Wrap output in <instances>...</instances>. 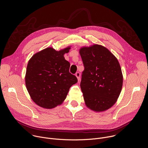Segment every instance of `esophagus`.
<instances>
[{
  "label": "esophagus",
  "instance_id": "esophagus-1",
  "mask_svg": "<svg viewBox=\"0 0 148 148\" xmlns=\"http://www.w3.org/2000/svg\"><path fill=\"white\" fill-rule=\"evenodd\" d=\"M75 76L77 77V78L78 80V81H79V79H80V73H78V72L76 73H75Z\"/></svg>",
  "mask_w": 148,
  "mask_h": 148
}]
</instances>
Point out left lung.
I'll return each mask as SVG.
<instances>
[{
    "label": "left lung",
    "instance_id": "obj_1",
    "mask_svg": "<svg viewBox=\"0 0 148 148\" xmlns=\"http://www.w3.org/2000/svg\"><path fill=\"white\" fill-rule=\"evenodd\" d=\"M79 52L84 66L80 87L86 106L95 112L106 111L115 103L122 90L119 63L101 45L82 47Z\"/></svg>",
    "mask_w": 148,
    "mask_h": 148
}]
</instances>
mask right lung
I'll list each match as a JSON object with an SVG mask.
<instances>
[{
    "label": "right lung",
    "mask_w": 148,
    "mask_h": 148,
    "mask_svg": "<svg viewBox=\"0 0 148 148\" xmlns=\"http://www.w3.org/2000/svg\"><path fill=\"white\" fill-rule=\"evenodd\" d=\"M69 46L60 51L48 47L35 54L29 60L25 76L27 91L38 106L51 109L65 100L70 88L78 80L69 72L70 62L64 54L70 49Z\"/></svg>",
    "instance_id": "add662e5"
}]
</instances>
